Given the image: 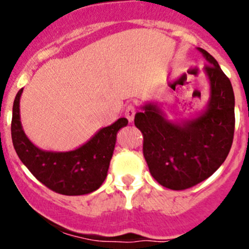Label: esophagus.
Returning a JSON list of instances; mask_svg holds the SVG:
<instances>
[{
  "label": "esophagus",
  "instance_id": "obj_1",
  "mask_svg": "<svg viewBox=\"0 0 249 249\" xmlns=\"http://www.w3.org/2000/svg\"><path fill=\"white\" fill-rule=\"evenodd\" d=\"M135 113H136V108H135L134 105H129V106L126 107V109H125V117H126V119L129 120L130 123L134 120Z\"/></svg>",
  "mask_w": 249,
  "mask_h": 249
}]
</instances>
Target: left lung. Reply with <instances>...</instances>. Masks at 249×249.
Segmentation results:
<instances>
[{
	"instance_id": "8db88e82",
	"label": "left lung",
	"mask_w": 249,
	"mask_h": 249,
	"mask_svg": "<svg viewBox=\"0 0 249 249\" xmlns=\"http://www.w3.org/2000/svg\"><path fill=\"white\" fill-rule=\"evenodd\" d=\"M196 49L208 64L203 69L210 85L205 108L193 118L170 119L164 105L148 101L135 114L149 171L162 187L172 190L188 189L207 179L225 161L232 144V85L217 60L205 49Z\"/></svg>"
}]
</instances>
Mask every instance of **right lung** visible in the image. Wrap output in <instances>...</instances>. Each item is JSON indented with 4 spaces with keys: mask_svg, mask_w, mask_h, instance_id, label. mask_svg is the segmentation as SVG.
<instances>
[{
    "mask_svg": "<svg viewBox=\"0 0 249 249\" xmlns=\"http://www.w3.org/2000/svg\"><path fill=\"white\" fill-rule=\"evenodd\" d=\"M17 94L12 117V140L14 149L30 172L53 192L62 195H85L95 192L106 179L118 130L126 126V118H119L101 127L94 136L76 149L52 152L35 145L22 129L20 120V97Z\"/></svg>",
    "mask_w": 249,
    "mask_h": 249,
    "instance_id": "obj_1",
    "label": "right lung"
}]
</instances>
